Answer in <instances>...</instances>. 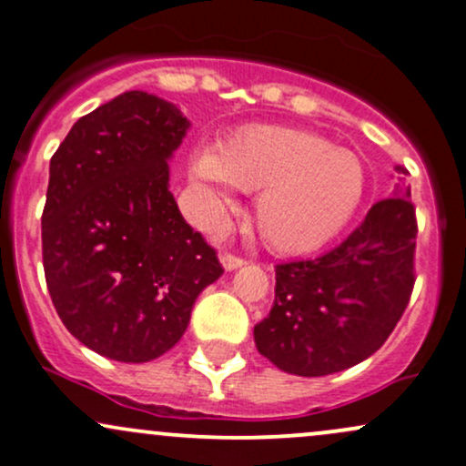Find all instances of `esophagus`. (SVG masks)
I'll return each mask as SVG.
<instances>
[{
    "label": "esophagus",
    "instance_id": "34e87169",
    "mask_svg": "<svg viewBox=\"0 0 466 466\" xmlns=\"http://www.w3.org/2000/svg\"><path fill=\"white\" fill-rule=\"evenodd\" d=\"M220 264L224 266V270H238V268H242L246 261L242 259V257H238V255L222 253L220 255Z\"/></svg>",
    "mask_w": 466,
    "mask_h": 466
}]
</instances>
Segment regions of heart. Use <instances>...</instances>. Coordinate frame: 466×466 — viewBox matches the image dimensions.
<instances>
[{
  "label": "heart",
  "instance_id": "obj_1",
  "mask_svg": "<svg viewBox=\"0 0 466 466\" xmlns=\"http://www.w3.org/2000/svg\"><path fill=\"white\" fill-rule=\"evenodd\" d=\"M191 178L213 211L228 189L257 191L255 227L277 253L300 255L329 244L351 222L366 191L362 158L327 137L289 126H248L222 147L191 155Z\"/></svg>",
  "mask_w": 466,
  "mask_h": 466
}]
</instances>
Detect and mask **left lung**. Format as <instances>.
<instances>
[{"label": "left lung", "instance_id": "8db88e82", "mask_svg": "<svg viewBox=\"0 0 466 466\" xmlns=\"http://www.w3.org/2000/svg\"><path fill=\"white\" fill-rule=\"evenodd\" d=\"M340 246L279 264L275 303L255 325L257 351L289 375L322 377L364 362L388 340L414 288L417 216L408 169Z\"/></svg>", "mask_w": 466, "mask_h": 466}]
</instances>
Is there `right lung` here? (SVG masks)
<instances>
[{"instance_id": "1", "label": "right lung", "mask_w": 466, "mask_h": 466, "mask_svg": "<svg viewBox=\"0 0 466 466\" xmlns=\"http://www.w3.org/2000/svg\"><path fill=\"white\" fill-rule=\"evenodd\" d=\"M187 128L174 104L126 91L71 126L49 161V297L71 336L108 360L141 364L169 351L224 272L169 191L167 161Z\"/></svg>"}]
</instances>
